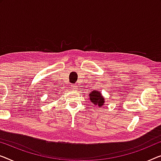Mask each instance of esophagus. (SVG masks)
<instances>
[{
    "label": "esophagus",
    "mask_w": 161,
    "mask_h": 161,
    "mask_svg": "<svg viewBox=\"0 0 161 161\" xmlns=\"http://www.w3.org/2000/svg\"><path fill=\"white\" fill-rule=\"evenodd\" d=\"M71 87H72V88L74 89V90H76V85H72V86H71Z\"/></svg>",
    "instance_id": "obj_1"
}]
</instances>
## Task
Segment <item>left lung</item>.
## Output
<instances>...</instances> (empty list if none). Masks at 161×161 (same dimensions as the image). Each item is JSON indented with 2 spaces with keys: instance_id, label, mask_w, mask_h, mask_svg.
<instances>
[{
  "instance_id": "1",
  "label": "left lung",
  "mask_w": 161,
  "mask_h": 161,
  "mask_svg": "<svg viewBox=\"0 0 161 161\" xmlns=\"http://www.w3.org/2000/svg\"><path fill=\"white\" fill-rule=\"evenodd\" d=\"M89 97H90V101L97 106L101 107L105 103V98L103 97L99 91L94 90L92 92H90L89 94Z\"/></svg>"
}]
</instances>
